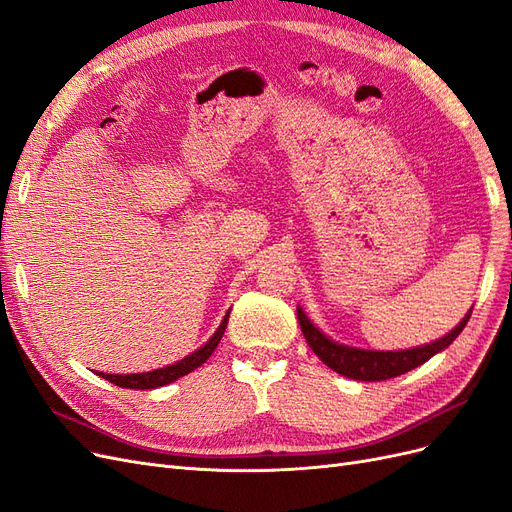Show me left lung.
Returning <instances> with one entry per match:
<instances>
[{"mask_svg": "<svg viewBox=\"0 0 512 512\" xmlns=\"http://www.w3.org/2000/svg\"><path fill=\"white\" fill-rule=\"evenodd\" d=\"M472 314V312H470ZM470 314L463 318L457 327L436 339V342L425 344L421 348H412V350H397V352H376V350H361V348H348L333 342L327 335H322L312 322L307 320L303 314V309L297 307V318L301 324L303 337L307 339L309 348L316 352L318 359L331 367L337 374H342L352 380H363V382H378V380H389L395 376L406 374V371L423 365L429 361L433 354H438L440 350L451 346L457 335L466 327Z\"/></svg>", "mask_w": 512, "mask_h": 512, "instance_id": "1", "label": "left lung"}]
</instances>
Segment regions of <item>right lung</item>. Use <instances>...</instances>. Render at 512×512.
<instances>
[{
	"instance_id": "obj_1",
	"label": "right lung",
	"mask_w": 512,
	"mask_h": 512,
	"mask_svg": "<svg viewBox=\"0 0 512 512\" xmlns=\"http://www.w3.org/2000/svg\"><path fill=\"white\" fill-rule=\"evenodd\" d=\"M228 316H230V312L226 314V318L220 324V329L213 333V337L209 339L205 346H200L196 352H192L190 356H185V359H181L175 365H168V367H162V369H156V371H145V374H128V376L102 374V371H98V376H102L108 382H113L115 386H121V389H143V391L158 389V386L175 382L177 378L190 374V371H194L196 367L203 365L209 359V356L213 354V350L218 348L220 339H222V335L226 331Z\"/></svg>"
}]
</instances>
